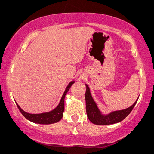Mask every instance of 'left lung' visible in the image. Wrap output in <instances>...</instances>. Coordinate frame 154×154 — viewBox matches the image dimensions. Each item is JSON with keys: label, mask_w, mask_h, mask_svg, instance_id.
<instances>
[{"label": "left lung", "mask_w": 154, "mask_h": 154, "mask_svg": "<svg viewBox=\"0 0 154 154\" xmlns=\"http://www.w3.org/2000/svg\"><path fill=\"white\" fill-rule=\"evenodd\" d=\"M85 92V102H86V113L88 119L95 125H111V124L117 123L125 119L135 106L138 99L136 102L129 108L123 110L113 111L109 114L104 115L98 109L96 103L92 97L90 88L87 84Z\"/></svg>", "instance_id": "left-lung-1"}]
</instances>
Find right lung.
I'll use <instances>...</instances> for the list:
<instances>
[{"instance_id":"1","label":"right lung","mask_w":154,"mask_h":154,"mask_svg":"<svg viewBox=\"0 0 154 154\" xmlns=\"http://www.w3.org/2000/svg\"><path fill=\"white\" fill-rule=\"evenodd\" d=\"M74 81H71L69 83V84L67 85V87L65 90V91L63 94V95L61 98V100L60 102V104L58 106L56 107L55 109L51 111L46 113H38V114H32V113H29L26 112V111H23L20 106L17 104L16 102L17 106L19 110L22 113V114L33 123H38V124H43V125H48V124H52L55 123L57 122L60 121L63 116V112L64 111V98L65 95H66L67 92L70 89L71 86L73 84Z\"/></svg>"}]
</instances>
